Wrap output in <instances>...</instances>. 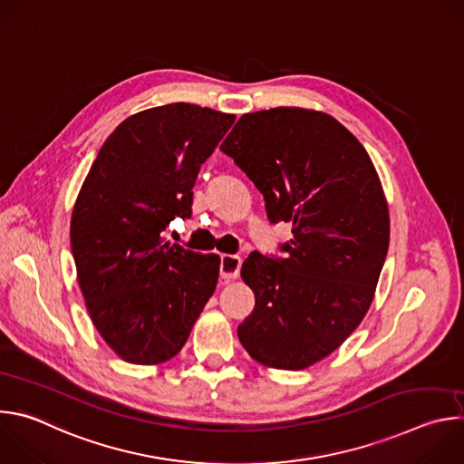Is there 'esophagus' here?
Here are the masks:
<instances>
[{"mask_svg":"<svg viewBox=\"0 0 464 464\" xmlns=\"http://www.w3.org/2000/svg\"><path fill=\"white\" fill-rule=\"evenodd\" d=\"M240 264L242 260L237 255H220V277L226 281L238 277Z\"/></svg>","mask_w":464,"mask_h":464,"instance_id":"obj_1","label":"esophagus"}]
</instances>
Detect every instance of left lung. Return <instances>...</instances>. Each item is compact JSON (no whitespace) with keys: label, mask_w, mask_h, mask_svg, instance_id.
<instances>
[{"label":"left lung","mask_w":464,"mask_h":464,"mask_svg":"<svg viewBox=\"0 0 464 464\" xmlns=\"http://www.w3.org/2000/svg\"><path fill=\"white\" fill-rule=\"evenodd\" d=\"M262 192L268 220L290 222L285 256L251 253L255 294L238 340L262 365L297 371L336 351L367 314L389 247L385 196L362 143L321 111L244 113L220 145Z\"/></svg>","instance_id":"8db88e82"}]
</instances>
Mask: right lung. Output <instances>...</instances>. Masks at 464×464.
<instances>
[{
    "label": "right lung",
    "instance_id": "obj_1",
    "mask_svg": "<svg viewBox=\"0 0 464 464\" xmlns=\"http://www.w3.org/2000/svg\"><path fill=\"white\" fill-rule=\"evenodd\" d=\"M235 115L188 102L124 119L101 147L72 215L90 317L122 360L158 365L185 345L218 283L220 258L165 242Z\"/></svg>",
    "mask_w": 464,
    "mask_h": 464
}]
</instances>
